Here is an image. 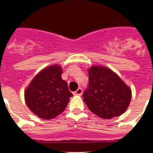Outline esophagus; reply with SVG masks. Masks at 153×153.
<instances>
[{
    "instance_id": "esophagus-1",
    "label": "esophagus",
    "mask_w": 153,
    "mask_h": 153,
    "mask_svg": "<svg viewBox=\"0 0 153 153\" xmlns=\"http://www.w3.org/2000/svg\"><path fill=\"white\" fill-rule=\"evenodd\" d=\"M82 88H79L76 91H74V95L80 96V95H82Z\"/></svg>"
}]
</instances>
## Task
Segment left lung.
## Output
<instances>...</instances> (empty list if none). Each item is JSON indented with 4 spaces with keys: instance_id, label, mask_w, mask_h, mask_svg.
Instances as JSON below:
<instances>
[{
    "instance_id": "obj_1",
    "label": "left lung",
    "mask_w": 153,
    "mask_h": 153,
    "mask_svg": "<svg viewBox=\"0 0 153 153\" xmlns=\"http://www.w3.org/2000/svg\"><path fill=\"white\" fill-rule=\"evenodd\" d=\"M88 74V89L82 97L89 109L104 119L124 114L132 98L129 86L115 72L104 66H92Z\"/></svg>"
}]
</instances>
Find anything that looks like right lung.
I'll list each match as a JSON object with an SVG mask.
<instances>
[{
	"mask_svg": "<svg viewBox=\"0 0 153 153\" xmlns=\"http://www.w3.org/2000/svg\"><path fill=\"white\" fill-rule=\"evenodd\" d=\"M62 67L53 64L41 70L25 91V100L29 109L42 119L55 118L67 107L72 94L62 80Z\"/></svg>",
	"mask_w": 153,
	"mask_h": 153,
	"instance_id": "right-lung-1",
	"label": "right lung"
}]
</instances>
